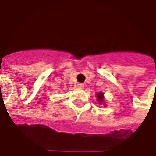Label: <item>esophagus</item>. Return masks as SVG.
Segmentation results:
<instances>
[{
    "instance_id": "obj_1",
    "label": "esophagus",
    "mask_w": 156,
    "mask_h": 156,
    "mask_svg": "<svg viewBox=\"0 0 156 156\" xmlns=\"http://www.w3.org/2000/svg\"><path fill=\"white\" fill-rule=\"evenodd\" d=\"M77 88H84V84H83V83H78V84H77Z\"/></svg>"
}]
</instances>
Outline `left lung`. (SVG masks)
I'll list each match as a JSON object with an SVG mask.
<instances>
[{
	"mask_svg": "<svg viewBox=\"0 0 156 156\" xmlns=\"http://www.w3.org/2000/svg\"><path fill=\"white\" fill-rule=\"evenodd\" d=\"M96 97H97V101H98V105H104V107H106V104L105 102V95H104V93H97L96 94Z\"/></svg>",
	"mask_w": 156,
	"mask_h": 156,
	"instance_id": "1",
	"label": "left lung"
}]
</instances>
